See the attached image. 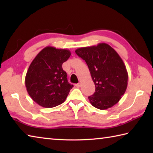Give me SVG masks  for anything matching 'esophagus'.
I'll list each match as a JSON object with an SVG mask.
<instances>
[{
	"instance_id": "34e87169",
	"label": "esophagus",
	"mask_w": 153,
	"mask_h": 153,
	"mask_svg": "<svg viewBox=\"0 0 153 153\" xmlns=\"http://www.w3.org/2000/svg\"><path fill=\"white\" fill-rule=\"evenodd\" d=\"M76 86L77 88H79L80 86H81V83H77V84H76Z\"/></svg>"
}]
</instances>
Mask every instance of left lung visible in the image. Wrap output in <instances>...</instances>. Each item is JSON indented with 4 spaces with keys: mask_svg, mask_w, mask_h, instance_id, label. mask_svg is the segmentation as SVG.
Instances as JSON below:
<instances>
[{
    "mask_svg": "<svg viewBox=\"0 0 153 153\" xmlns=\"http://www.w3.org/2000/svg\"><path fill=\"white\" fill-rule=\"evenodd\" d=\"M76 53L86 61L95 92L88 99L93 107L107 109L117 104L128 86V74L120 56L107 44L79 48Z\"/></svg>",
    "mask_w": 153,
    "mask_h": 153,
    "instance_id": "obj_1",
    "label": "left lung"
}]
</instances>
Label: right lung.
Here are the masks:
<instances>
[{
    "label": "right lung",
    "mask_w": 153,
    "mask_h": 153,
    "mask_svg": "<svg viewBox=\"0 0 153 153\" xmlns=\"http://www.w3.org/2000/svg\"><path fill=\"white\" fill-rule=\"evenodd\" d=\"M70 55L67 49L46 46L31 63L25 76V87L32 99L41 107L52 108L62 104L73 88L62 68Z\"/></svg>",
    "instance_id": "right-lung-1"
}]
</instances>
